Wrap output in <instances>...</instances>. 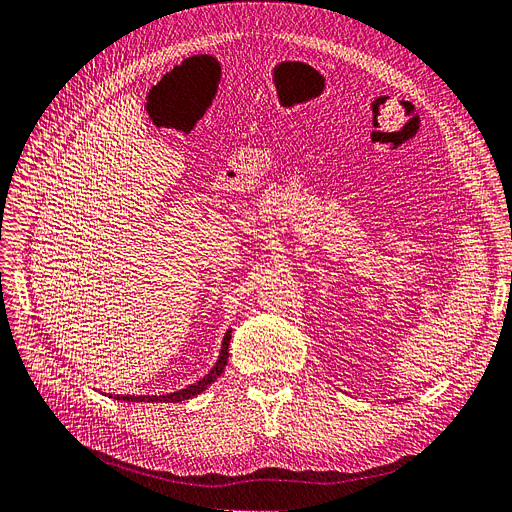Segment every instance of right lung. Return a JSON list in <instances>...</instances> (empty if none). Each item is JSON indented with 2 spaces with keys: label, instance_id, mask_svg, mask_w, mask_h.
I'll use <instances>...</instances> for the list:
<instances>
[{
  "label": "right lung",
  "instance_id": "1",
  "mask_svg": "<svg viewBox=\"0 0 512 512\" xmlns=\"http://www.w3.org/2000/svg\"><path fill=\"white\" fill-rule=\"evenodd\" d=\"M229 342H231V336H224V342H222V351H220V357L216 361V365L210 370L208 376H203L199 382L182 388V391H176V393H170V395H159V397H149V395H138V397H132V395H117L115 399L117 401H145V403H176V401H187L199 393L206 391V388L224 372V365H227V359H229Z\"/></svg>",
  "mask_w": 512,
  "mask_h": 512
}]
</instances>
